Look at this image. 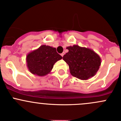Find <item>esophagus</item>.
Instances as JSON below:
<instances>
[{"label":"esophagus","mask_w":121,"mask_h":121,"mask_svg":"<svg viewBox=\"0 0 121 121\" xmlns=\"http://www.w3.org/2000/svg\"><path fill=\"white\" fill-rule=\"evenodd\" d=\"M64 53H63L61 54V56L62 57H63V56H64Z\"/></svg>","instance_id":"obj_1"}]
</instances>
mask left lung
<instances>
[{"instance_id":"left-lung-1","label":"left lung","mask_w":121,"mask_h":121,"mask_svg":"<svg viewBox=\"0 0 121 121\" xmlns=\"http://www.w3.org/2000/svg\"><path fill=\"white\" fill-rule=\"evenodd\" d=\"M68 52L63 59L69 66L73 76L81 80H87L94 76L101 63L99 56L92 49L78 45L67 47Z\"/></svg>"}]
</instances>
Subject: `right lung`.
<instances>
[{"label":"right lung","mask_w":121,"mask_h":121,"mask_svg":"<svg viewBox=\"0 0 121 121\" xmlns=\"http://www.w3.org/2000/svg\"><path fill=\"white\" fill-rule=\"evenodd\" d=\"M62 58L57 53L56 48L42 45L27 55V67L31 74L40 77L45 76L50 73L54 64Z\"/></svg>","instance_id":"add662e5"}]
</instances>
